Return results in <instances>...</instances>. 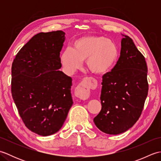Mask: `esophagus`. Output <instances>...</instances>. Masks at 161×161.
I'll list each match as a JSON object with an SVG mask.
<instances>
[{
	"instance_id": "obj_1",
	"label": "esophagus",
	"mask_w": 161,
	"mask_h": 161,
	"mask_svg": "<svg viewBox=\"0 0 161 161\" xmlns=\"http://www.w3.org/2000/svg\"><path fill=\"white\" fill-rule=\"evenodd\" d=\"M91 87V84L89 80H85L83 81H81L76 87V88H75V96L81 99V100H86L90 95Z\"/></svg>"
}]
</instances>
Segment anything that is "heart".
Segmentation results:
<instances>
[{
  "instance_id": "b5f03b06",
  "label": "heart",
  "mask_w": 161,
  "mask_h": 161,
  "mask_svg": "<svg viewBox=\"0 0 161 161\" xmlns=\"http://www.w3.org/2000/svg\"><path fill=\"white\" fill-rule=\"evenodd\" d=\"M119 49L112 40L102 36H88L77 39L70 47L64 50L60 60L66 71L80 68L86 60L87 68L97 75L107 73L117 63Z\"/></svg>"
}]
</instances>
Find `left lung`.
I'll return each instance as SVG.
<instances>
[{"instance_id":"left-lung-1","label":"left lung","mask_w":161,"mask_h":161,"mask_svg":"<svg viewBox=\"0 0 161 161\" xmlns=\"http://www.w3.org/2000/svg\"><path fill=\"white\" fill-rule=\"evenodd\" d=\"M123 36L117 64L102 76V109L93 119L100 131L111 135L125 132L138 121L149 89L145 57L129 36Z\"/></svg>"}]
</instances>
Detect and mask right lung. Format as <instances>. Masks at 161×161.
Segmentation results:
<instances>
[{"instance_id":"1","label":"right lung","mask_w":161,"mask_h":161,"mask_svg":"<svg viewBox=\"0 0 161 161\" xmlns=\"http://www.w3.org/2000/svg\"><path fill=\"white\" fill-rule=\"evenodd\" d=\"M61 30L40 32L17 53L12 66L13 100L26 127L47 136L61 128L73 100L72 78L59 69Z\"/></svg>"}]
</instances>
